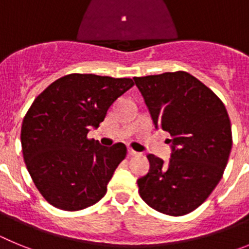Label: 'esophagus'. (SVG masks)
Instances as JSON below:
<instances>
[{"label":"esophagus","mask_w":249,"mask_h":249,"mask_svg":"<svg viewBox=\"0 0 249 249\" xmlns=\"http://www.w3.org/2000/svg\"><path fill=\"white\" fill-rule=\"evenodd\" d=\"M128 155L129 156H137L138 152H136V151H133V149H132V148H129L128 149Z\"/></svg>","instance_id":"esophagus-1"}]
</instances>
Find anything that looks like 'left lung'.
Listing matches in <instances>:
<instances>
[{"label": "left lung", "mask_w": 249, "mask_h": 249, "mask_svg": "<svg viewBox=\"0 0 249 249\" xmlns=\"http://www.w3.org/2000/svg\"><path fill=\"white\" fill-rule=\"evenodd\" d=\"M156 128L169 132L167 163L148 155L149 171L137 179L141 198L168 215L201 206L221 181L232 149L227 109L207 86L183 71L135 77Z\"/></svg>", "instance_id": "1"}]
</instances>
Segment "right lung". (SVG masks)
<instances>
[{
  "instance_id": "add662e5",
  "label": "right lung",
  "mask_w": 249,
  "mask_h": 249,
  "mask_svg": "<svg viewBox=\"0 0 249 249\" xmlns=\"http://www.w3.org/2000/svg\"><path fill=\"white\" fill-rule=\"evenodd\" d=\"M133 85L131 78L72 73L51 83L31 105L22 122V153L48 203L80 211L106 195L127 148L123 143L103 147L87 133Z\"/></svg>"
}]
</instances>
